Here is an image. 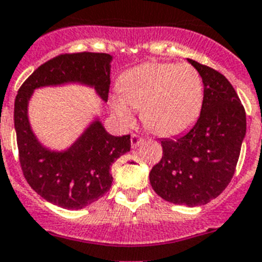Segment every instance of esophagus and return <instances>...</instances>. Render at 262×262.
<instances>
[{"mask_svg": "<svg viewBox=\"0 0 262 262\" xmlns=\"http://www.w3.org/2000/svg\"><path fill=\"white\" fill-rule=\"evenodd\" d=\"M144 141V138H141L138 134H132L130 136V144H132V147H137L138 145L141 144Z\"/></svg>", "mask_w": 262, "mask_h": 262, "instance_id": "esophagus-1", "label": "esophagus"}]
</instances>
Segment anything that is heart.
<instances>
[{"instance_id": "obj_1", "label": "heart", "mask_w": 262, "mask_h": 262, "mask_svg": "<svg viewBox=\"0 0 262 262\" xmlns=\"http://www.w3.org/2000/svg\"><path fill=\"white\" fill-rule=\"evenodd\" d=\"M203 97V80L194 66L150 62L121 77L120 92L113 95L111 105L124 125L133 124L134 108L141 109L149 130L174 136L196 120Z\"/></svg>"}]
</instances>
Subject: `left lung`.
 Listing matches in <instances>:
<instances>
[{
  "label": "left lung",
  "instance_id": "8db88e82",
  "mask_svg": "<svg viewBox=\"0 0 262 262\" xmlns=\"http://www.w3.org/2000/svg\"><path fill=\"white\" fill-rule=\"evenodd\" d=\"M204 85L198 121L187 133L162 140V158L149 174L162 199L188 207L219 196L235 174L247 132L245 109L227 77L192 59Z\"/></svg>",
  "mask_w": 262,
  "mask_h": 262
}]
</instances>
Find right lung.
Listing matches in <instances>:
<instances>
[{
    "mask_svg": "<svg viewBox=\"0 0 262 262\" xmlns=\"http://www.w3.org/2000/svg\"><path fill=\"white\" fill-rule=\"evenodd\" d=\"M112 56L103 52L62 54L43 63L27 77L14 103L19 163L27 183L43 199L66 210H80L96 202L112 186L111 166L130 150V136L116 137L95 120L64 151H54L36 140L27 117L34 90L80 83L108 100Z\"/></svg>",
    "mask_w": 262,
    "mask_h": 262,
    "instance_id": "1",
    "label": "right lung"
}]
</instances>
